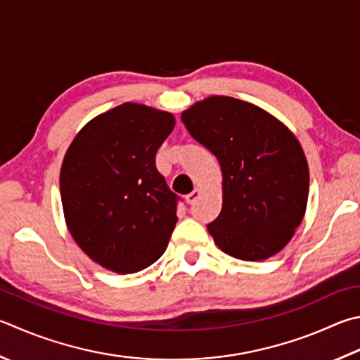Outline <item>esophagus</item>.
<instances>
[{"mask_svg": "<svg viewBox=\"0 0 360 360\" xmlns=\"http://www.w3.org/2000/svg\"><path fill=\"white\" fill-rule=\"evenodd\" d=\"M200 197H201V191H200V188H195V191H193L192 193H188V195H187L186 200H187L188 205H193V202L197 201Z\"/></svg>", "mask_w": 360, "mask_h": 360, "instance_id": "1", "label": "esophagus"}]
</instances>
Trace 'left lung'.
I'll list each match as a JSON object with an SVG mask.
<instances>
[{
    "label": "left lung",
    "instance_id": "obj_1",
    "mask_svg": "<svg viewBox=\"0 0 360 360\" xmlns=\"http://www.w3.org/2000/svg\"><path fill=\"white\" fill-rule=\"evenodd\" d=\"M221 169V211L207 231L244 261L277 255L294 236L309 200V163L291 130L250 102L209 96L181 113Z\"/></svg>",
    "mask_w": 360,
    "mask_h": 360
}]
</instances>
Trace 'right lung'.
Listing matches in <instances>:
<instances>
[{"label": "right lung", "mask_w": 360, "mask_h": 360, "mask_svg": "<svg viewBox=\"0 0 360 360\" xmlns=\"http://www.w3.org/2000/svg\"><path fill=\"white\" fill-rule=\"evenodd\" d=\"M174 115L126 102L84 124L64 154L60 191L77 245L105 269L134 274L165 252L178 197L155 168Z\"/></svg>", "instance_id": "right-lung-1"}]
</instances>
